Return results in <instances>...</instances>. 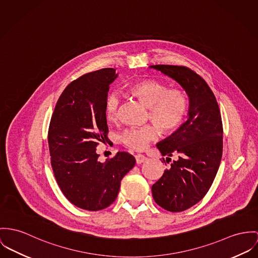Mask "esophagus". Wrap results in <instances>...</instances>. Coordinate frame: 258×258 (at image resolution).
I'll return each mask as SVG.
<instances>
[{"mask_svg": "<svg viewBox=\"0 0 258 258\" xmlns=\"http://www.w3.org/2000/svg\"><path fill=\"white\" fill-rule=\"evenodd\" d=\"M147 160V158L144 156V155H142V154H138V155H136V161H137V164H142V163H144L145 161Z\"/></svg>", "mask_w": 258, "mask_h": 258, "instance_id": "esophagus-1", "label": "esophagus"}]
</instances>
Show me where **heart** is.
Segmentation results:
<instances>
[{
	"instance_id": "1",
	"label": "heart",
	"mask_w": 258,
	"mask_h": 258,
	"mask_svg": "<svg viewBox=\"0 0 258 258\" xmlns=\"http://www.w3.org/2000/svg\"><path fill=\"white\" fill-rule=\"evenodd\" d=\"M125 91L148 108V119L159 128L147 125L126 130L122 134L121 140L127 147L143 150L151 140L158 138L159 131L169 135L176 132L183 122L188 107L187 97L183 91L169 89L165 83L150 79L137 80L128 84ZM119 103L120 99L116 93L106 97L104 115L108 121L117 119Z\"/></svg>"
}]
</instances>
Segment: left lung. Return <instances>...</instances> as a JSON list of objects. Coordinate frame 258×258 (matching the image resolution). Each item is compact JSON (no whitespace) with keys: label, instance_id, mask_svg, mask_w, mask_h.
Instances as JSON below:
<instances>
[{"label":"left lung","instance_id":"8db88e82","mask_svg":"<svg viewBox=\"0 0 258 258\" xmlns=\"http://www.w3.org/2000/svg\"><path fill=\"white\" fill-rule=\"evenodd\" d=\"M150 68L176 80L189 101L186 121L157 144L167 163L172 157L176 159L152 185V196L158 205L180 212L205 197L218 172L223 152L220 109L208 84L192 70L171 64Z\"/></svg>","mask_w":258,"mask_h":258}]
</instances>
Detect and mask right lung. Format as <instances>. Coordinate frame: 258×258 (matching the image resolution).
<instances>
[{"instance_id": "obj_1", "label": "right lung", "mask_w": 258, "mask_h": 258, "mask_svg": "<svg viewBox=\"0 0 258 258\" xmlns=\"http://www.w3.org/2000/svg\"><path fill=\"white\" fill-rule=\"evenodd\" d=\"M114 69H102L72 81L62 91L52 115L48 143L51 165L63 196L88 211L110 206L118 197L120 180L136 165L127 152L104 163L96 147L108 139L104 102L117 79Z\"/></svg>"}]
</instances>
